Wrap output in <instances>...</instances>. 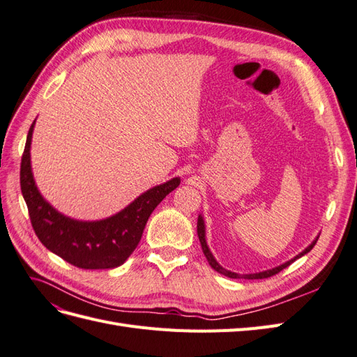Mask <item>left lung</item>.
<instances>
[{
    "mask_svg": "<svg viewBox=\"0 0 357 357\" xmlns=\"http://www.w3.org/2000/svg\"><path fill=\"white\" fill-rule=\"evenodd\" d=\"M198 236H199V241H201V245H202V252H204V255H205V257H207V261H208V264L211 265V268L214 269V271H218V273H220V274H223V275H226V277H229V278H247V280H259V278H268V277H273V275H275V274H278L280 271H283L284 268H287L291 262H295L298 257H301V256H304L305 253H308L312 247L316 245V243H317V238L312 241L304 252L302 253H299L296 257H294V259H290V261H287L286 264H283V265H280V266H277V268H273V269H268V271H262V273H256V274H243V275H240V274H236V273H232V271H228V269H225V268H222L219 264H218V261H215V259L213 257V255H211V252H210V248H208V245H207V241H205V228H204V220H202V218L199 215L198 218Z\"/></svg>",
    "mask_w": 357,
    "mask_h": 357,
    "instance_id": "obj_1",
    "label": "left lung"
}]
</instances>
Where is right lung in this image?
Segmentation results:
<instances>
[{
  "label": "right lung",
  "mask_w": 357,
  "mask_h": 357,
  "mask_svg": "<svg viewBox=\"0 0 357 357\" xmlns=\"http://www.w3.org/2000/svg\"><path fill=\"white\" fill-rule=\"evenodd\" d=\"M32 122L20 162V189L26 202L32 229L50 252L83 269L121 266L135 250L150 214L169 192L180 185L176 177L144 192L125 210L100 222H79L58 213L47 204L36 186L31 172L29 147Z\"/></svg>",
  "instance_id": "right-lung-1"
}]
</instances>
